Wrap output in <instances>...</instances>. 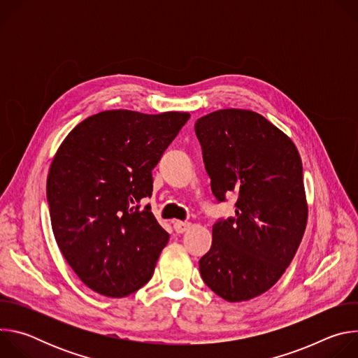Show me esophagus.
Listing matches in <instances>:
<instances>
[{
    "label": "esophagus",
    "mask_w": 358,
    "mask_h": 358,
    "mask_svg": "<svg viewBox=\"0 0 358 358\" xmlns=\"http://www.w3.org/2000/svg\"><path fill=\"white\" fill-rule=\"evenodd\" d=\"M189 227H191V224L187 221H176L174 222V229L177 234H184L185 231L189 229Z\"/></svg>",
    "instance_id": "1"
}]
</instances>
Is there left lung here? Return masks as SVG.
I'll list each match as a JSON object with an SVG mask.
<instances>
[{"instance_id": "1", "label": "left lung", "mask_w": 358, "mask_h": 358, "mask_svg": "<svg viewBox=\"0 0 358 358\" xmlns=\"http://www.w3.org/2000/svg\"><path fill=\"white\" fill-rule=\"evenodd\" d=\"M218 202L236 194L235 218L213 227L199 259L206 285L228 301L269 290L294 258L308 222L303 167L294 143L259 113L222 109L195 123Z\"/></svg>"}]
</instances>
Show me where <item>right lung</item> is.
Instances as JSON below:
<instances>
[{
    "mask_svg": "<svg viewBox=\"0 0 358 358\" xmlns=\"http://www.w3.org/2000/svg\"><path fill=\"white\" fill-rule=\"evenodd\" d=\"M188 119L185 112H100L58 148L46 180L50 224L64 258L92 290L124 297L155 273L170 235L141 202Z\"/></svg>",
    "mask_w": 358,
    "mask_h": 358,
    "instance_id": "add662e5",
    "label": "right lung"
}]
</instances>
